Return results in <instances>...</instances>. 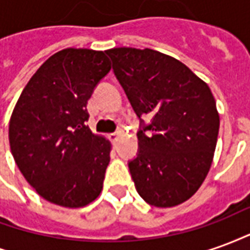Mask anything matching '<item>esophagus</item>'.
<instances>
[{
  "label": "esophagus",
  "mask_w": 250,
  "mask_h": 250,
  "mask_svg": "<svg viewBox=\"0 0 250 250\" xmlns=\"http://www.w3.org/2000/svg\"><path fill=\"white\" fill-rule=\"evenodd\" d=\"M119 135H120L119 131H115V132H112V134L109 135V138H111V139H112L114 142H116L118 141V138H119Z\"/></svg>",
  "instance_id": "34e87169"
}]
</instances>
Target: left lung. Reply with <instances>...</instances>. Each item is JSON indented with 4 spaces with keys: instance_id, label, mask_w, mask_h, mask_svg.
Wrapping results in <instances>:
<instances>
[{
    "instance_id": "1",
    "label": "left lung",
    "mask_w": 250,
    "mask_h": 250,
    "mask_svg": "<svg viewBox=\"0 0 250 250\" xmlns=\"http://www.w3.org/2000/svg\"><path fill=\"white\" fill-rule=\"evenodd\" d=\"M105 53L136 116L138 154L128 162L147 204L171 208L188 201L209 173L220 116L208 84L177 59L152 49ZM150 118L146 124L142 117Z\"/></svg>"
}]
</instances>
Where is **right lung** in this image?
<instances>
[{
    "label": "right lung",
    "mask_w": 250,
    "mask_h": 250,
    "mask_svg": "<svg viewBox=\"0 0 250 250\" xmlns=\"http://www.w3.org/2000/svg\"><path fill=\"white\" fill-rule=\"evenodd\" d=\"M109 69L105 52L62 49L37 69L17 100L10 150L28 184L52 204L82 208L103 188L111 143L89 130L87 103Z\"/></svg>",
    "instance_id": "1"
}]
</instances>
